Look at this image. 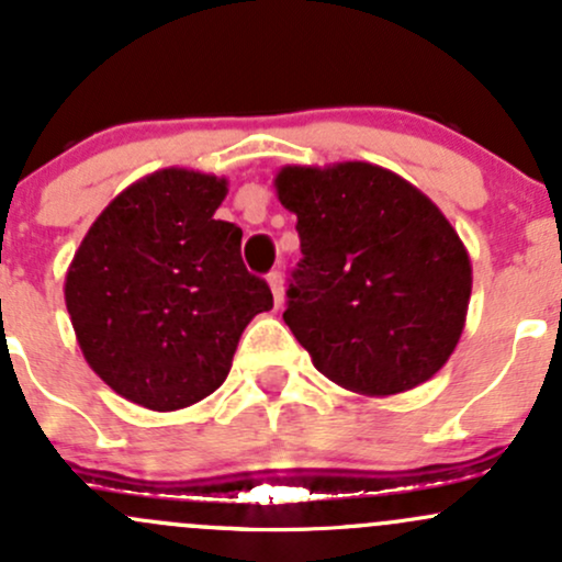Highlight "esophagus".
Instances as JSON below:
<instances>
[{
	"label": "esophagus",
	"instance_id": "1",
	"mask_svg": "<svg viewBox=\"0 0 562 562\" xmlns=\"http://www.w3.org/2000/svg\"><path fill=\"white\" fill-rule=\"evenodd\" d=\"M269 288H271V293H274V304L280 306L282 299H285V280H282L280 269L271 271V274H269Z\"/></svg>",
	"mask_w": 562,
	"mask_h": 562
}]
</instances>
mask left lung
<instances>
[{
    "label": "left lung",
    "mask_w": 562,
    "mask_h": 562,
    "mask_svg": "<svg viewBox=\"0 0 562 562\" xmlns=\"http://www.w3.org/2000/svg\"><path fill=\"white\" fill-rule=\"evenodd\" d=\"M301 263L282 321L321 374L385 398L428 382L465 326L471 258L423 191L366 161L282 167Z\"/></svg>",
    "instance_id": "left-lung-1"
}]
</instances>
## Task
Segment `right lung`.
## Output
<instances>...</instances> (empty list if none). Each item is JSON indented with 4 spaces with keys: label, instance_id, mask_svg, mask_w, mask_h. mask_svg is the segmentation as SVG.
<instances>
[{
    "label": "right lung",
    "instance_id": "right-lung-1",
    "mask_svg": "<svg viewBox=\"0 0 562 562\" xmlns=\"http://www.w3.org/2000/svg\"><path fill=\"white\" fill-rule=\"evenodd\" d=\"M223 177L158 169L104 206L67 269L64 301L93 371L132 404L175 412L226 382L269 285L241 263V228L215 221Z\"/></svg>",
    "mask_w": 562,
    "mask_h": 562
}]
</instances>
